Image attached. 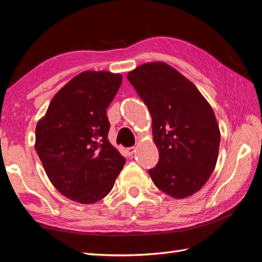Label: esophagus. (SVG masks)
Returning a JSON list of instances; mask_svg holds the SVG:
<instances>
[{"label":"esophagus","instance_id":"34e87169","mask_svg":"<svg viewBox=\"0 0 262 262\" xmlns=\"http://www.w3.org/2000/svg\"><path fill=\"white\" fill-rule=\"evenodd\" d=\"M126 153H128V155L129 156H132L133 155V153L134 152H136V147H134V146H131V147H126Z\"/></svg>","mask_w":262,"mask_h":262}]
</instances>
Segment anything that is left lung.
Masks as SVG:
<instances>
[{
	"label": "left lung",
	"instance_id": "1",
	"mask_svg": "<svg viewBox=\"0 0 262 262\" xmlns=\"http://www.w3.org/2000/svg\"><path fill=\"white\" fill-rule=\"evenodd\" d=\"M152 116L160 160L148 173L176 199L192 195L215 168L221 133L212 107L199 90L164 62L145 63L126 75Z\"/></svg>",
	"mask_w": 262,
	"mask_h": 262
}]
</instances>
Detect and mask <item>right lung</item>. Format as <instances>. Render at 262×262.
I'll list each match as a JSON object with an SVG mask.
<instances>
[{
  "label": "right lung",
  "instance_id": "add662e5",
  "mask_svg": "<svg viewBox=\"0 0 262 262\" xmlns=\"http://www.w3.org/2000/svg\"><path fill=\"white\" fill-rule=\"evenodd\" d=\"M120 74L85 71L54 95L36 126V152L60 193L83 204L105 198L125 158L108 140L106 114Z\"/></svg>",
  "mask_w": 262,
  "mask_h": 262
}]
</instances>
